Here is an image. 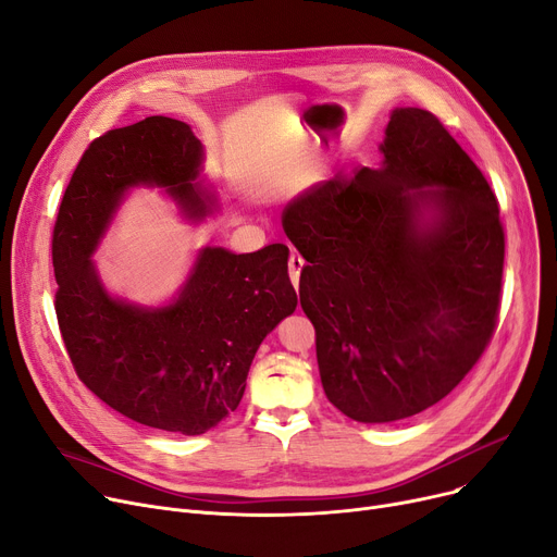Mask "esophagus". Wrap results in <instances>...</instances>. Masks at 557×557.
I'll use <instances>...</instances> for the list:
<instances>
[{
    "label": "esophagus",
    "mask_w": 557,
    "mask_h": 557,
    "mask_svg": "<svg viewBox=\"0 0 557 557\" xmlns=\"http://www.w3.org/2000/svg\"><path fill=\"white\" fill-rule=\"evenodd\" d=\"M302 267H305V259L300 255H296V252H290V257H288V275H290V282H294L296 288L300 284Z\"/></svg>",
    "instance_id": "34e87169"
}]
</instances>
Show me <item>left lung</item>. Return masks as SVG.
I'll use <instances>...</instances> for the list:
<instances>
[{
	"mask_svg": "<svg viewBox=\"0 0 557 557\" xmlns=\"http://www.w3.org/2000/svg\"><path fill=\"white\" fill-rule=\"evenodd\" d=\"M382 164L288 202L307 267L327 399L357 422H395L447 397L492 341L506 239L481 169L435 114L397 108Z\"/></svg>",
	"mask_w": 557,
	"mask_h": 557,
	"instance_id": "left-lung-1",
	"label": "left lung"
}]
</instances>
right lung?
<instances>
[{"label":"right lung","mask_w":557,"mask_h":557,"mask_svg":"<svg viewBox=\"0 0 557 557\" xmlns=\"http://www.w3.org/2000/svg\"><path fill=\"white\" fill-rule=\"evenodd\" d=\"M202 146L169 116L87 146L53 225L55 315L81 382L144 426L200 435L239 406L257 347L296 311L288 248H202L181 296L160 309L114 300L90 255L131 187H164L189 219L212 212L196 185Z\"/></svg>","instance_id":"add662e5"}]
</instances>
